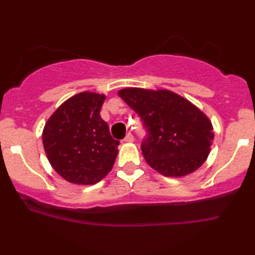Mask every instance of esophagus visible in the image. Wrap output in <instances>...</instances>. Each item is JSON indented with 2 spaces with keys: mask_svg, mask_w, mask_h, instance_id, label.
<instances>
[{
  "mask_svg": "<svg viewBox=\"0 0 255 255\" xmlns=\"http://www.w3.org/2000/svg\"><path fill=\"white\" fill-rule=\"evenodd\" d=\"M133 140H134L133 134H132V133H130V132H128V133L127 134V137L124 138V141H125V142H132Z\"/></svg>",
  "mask_w": 255,
  "mask_h": 255,
  "instance_id": "34e87169",
  "label": "esophagus"
}]
</instances>
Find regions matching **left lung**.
Wrapping results in <instances>:
<instances>
[{"mask_svg": "<svg viewBox=\"0 0 255 255\" xmlns=\"http://www.w3.org/2000/svg\"><path fill=\"white\" fill-rule=\"evenodd\" d=\"M118 95L147 128L141 151L153 169L181 177L203 165L215 134L211 121L195 104L168 89L124 88Z\"/></svg>", "mask_w": 255, "mask_h": 255, "instance_id": "obj_1", "label": "left lung"}]
</instances>
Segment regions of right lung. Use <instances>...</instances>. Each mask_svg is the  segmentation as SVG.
Instances as JSON below:
<instances>
[{"label":"right lung","mask_w":255,"mask_h":255,"mask_svg":"<svg viewBox=\"0 0 255 255\" xmlns=\"http://www.w3.org/2000/svg\"><path fill=\"white\" fill-rule=\"evenodd\" d=\"M104 100V94H76L45 124V153L53 169L68 182L95 184L113 168L120 141L111 137L109 127L100 116Z\"/></svg>","instance_id":"right-lung-1"}]
</instances>
